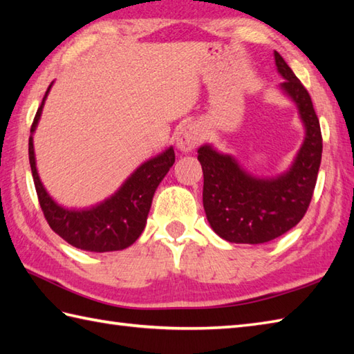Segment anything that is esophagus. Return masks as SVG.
<instances>
[{
    "label": "esophagus",
    "mask_w": 354,
    "mask_h": 354,
    "mask_svg": "<svg viewBox=\"0 0 354 354\" xmlns=\"http://www.w3.org/2000/svg\"><path fill=\"white\" fill-rule=\"evenodd\" d=\"M175 140H176V146L181 152H192V150L196 147L202 140L199 126L194 123L184 124L181 129L178 131Z\"/></svg>",
    "instance_id": "esophagus-1"
}]
</instances>
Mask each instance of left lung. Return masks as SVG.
I'll list each match as a JSON object with an SVG mask.
<instances>
[{
	"label": "left lung",
	"mask_w": 354,
	"mask_h": 354,
	"mask_svg": "<svg viewBox=\"0 0 354 354\" xmlns=\"http://www.w3.org/2000/svg\"><path fill=\"white\" fill-rule=\"evenodd\" d=\"M281 91L297 104L304 141L290 167L275 178L248 173L234 156L204 145L198 160L204 171V209L217 236L231 243H266L303 219L313 196L322 155L319 120L301 82L274 51Z\"/></svg>",
	"instance_id": "1"
}]
</instances>
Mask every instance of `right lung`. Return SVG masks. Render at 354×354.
Instances as JSON below:
<instances>
[{"label": "right lung", "instance_id": "obj_1", "mask_svg": "<svg viewBox=\"0 0 354 354\" xmlns=\"http://www.w3.org/2000/svg\"><path fill=\"white\" fill-rule=\"evenodd\" d=\"M51 85L37 108L28 138L30 167L45 219L56 234L79 250L89 252L122 251L131 246L145 230L155 190L175 162V150L169 147L162 153L142 162L111 198L100 204L84 209H70L59 205L45 190L37 175L33 149V133Z\"/></svg>", "mask_w": 354, "mask_h": 354}]
</instances>
